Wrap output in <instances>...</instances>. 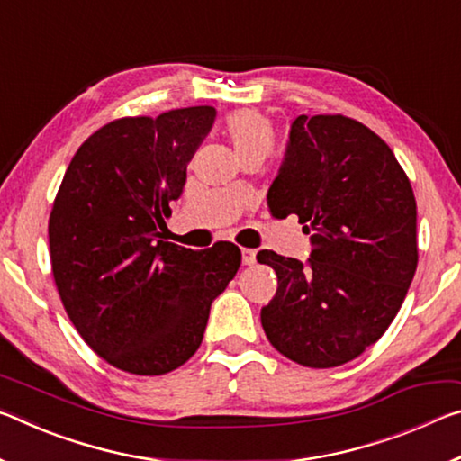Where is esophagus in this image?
<instances>
[{
  "mask_svg": "<svg viewBox=\"0 0 461 461\" xmlns=\"http://www.w3.org/2000/svg\"><path fill=\"white\" fill-rule=\"evenodd\" d=\"M242 262L244 265H254L257 262V252L252 248H242Z\"/></svg>",
  "mask_w": 461,
  "mask_h": 461,
  "instance_id": "1",
  "label": "esophagus"
}]
</instances>
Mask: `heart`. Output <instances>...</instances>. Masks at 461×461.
Listing matches in <instances>:
<instances>
[{"label": "heart", "instance_id": "obj_1", "mask_svg": "<svg viewBox=\"0 0 461 461\" xmlns=\"http://www.w3.org/2000/svg\"><path fill=\"white\" fill-rule=\"evenodd\" d=\"M223 133L242 162L248 158L265 159L276 141L275 122L252 108H240L225 116Z\"/></svg>", "mask_w": 461, "mask_h": 461}]
</instances>
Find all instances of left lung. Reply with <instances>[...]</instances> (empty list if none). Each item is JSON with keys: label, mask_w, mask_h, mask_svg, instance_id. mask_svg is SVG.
Wrapping results in <instances>:
<instances>
[{"label": "left lung", "mask_w": 461, "mask_h": 461, "mask_svg": "<svg viewBox=\"0 0 461 461\" xmlns=\"http://www.w3.org/2000/svg\"><path fill=\"white\" fill-rule=\"evenodd\" d=\"M273 217L297 215L308 262L260 250L279 287L260 312L281 355L303 367H339L388 330L411 287L416 201L390 145L342 114H302L268 191Z\"/></svg>", "instance_id": "left-lung-1"}]
</instances>
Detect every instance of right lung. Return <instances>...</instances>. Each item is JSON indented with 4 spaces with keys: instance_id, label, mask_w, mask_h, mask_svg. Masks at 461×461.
<instances>
[{
    "instance_id": "right-lung-1",
    "label": "right lung",
    "mask_w": 461,
    "mask_h": 461,
    "mask_svg": "<svg viewBox=\"0 0 461 461\" xmlns=\"http://www.w3.org/2000/svg\"><path fill=\"white\" fill-rule=\"evenodd\" d=\"M213 106L106 122L79 145L49 217L50 268L71 324L113 367L164 375L201 347L213 299L236 276L231 242H164L186 164Z\"/></svg>"
}]
</instances>
